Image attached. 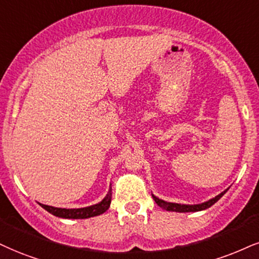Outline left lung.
<instances>
[{
	"label": "left lung",
	"mask_w": 259,
	"mask_h": 259,
	"mask_svg": "<svg viewBox=\"0 0 259 259\" xmlns=\"http://www.w3.org/2000/svg\"><path fill=\"white\" fill-rule=\"evenodd\" d=\"M229 188V187H228ZM225 190L223 192L218 194L216 197L211 198V199L206 200V202L200 203V204H180V203H170V202H165L163 199H159L158 197H156L155 194H152V198L155 199V202L157 203V205L159 207H162L163 210H167V211H175V212H196V211H202V210H205L207 207H210L213 205L218 200L221 198L223 194L228 191Z\"/></svg>",
	"instance_id": "left-lung-1"
}]
</instances>
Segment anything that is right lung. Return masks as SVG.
I'll return each instance as SVG.
<instances>
[{
    "label": "right lung",
    "instance_id": "add662e5",
    "mask_svg": "<svg viewBox=\"0 0 259 259\" xmlns=\"http://www.w3.org/2000/svg\"><path fill=\"white\" fill-rule=\"evenodd\" d=\"M111 203V188H109L108 193L105 194V197L101 200L100 203L94 204V205L85 206V207H78V209H66V207H55L46 205V204L39 203V205L46 209L48 212L53 213L56 218L61 219H73V220H79V219H90L95 218V216L102 215V213L107 211L109 209Z\"/></svg>",
    "mask_w": 259,
    "mask_h": 259
}]
</instances>
